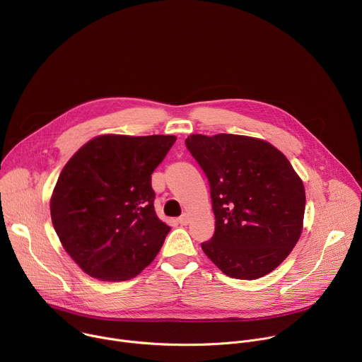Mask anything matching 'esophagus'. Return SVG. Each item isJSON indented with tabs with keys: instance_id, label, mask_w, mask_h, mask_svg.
<instances>
[{
	"instance_id": "esophagus-1",
	"label": "esophagus",
	"mask_w": 362,
	"mask_h": 362,
	"mask_svg": "<svg viewBox=\"0 0 362 362\" xmlns=\"http://www.w3.org/2000/svg\"><path fill=\"white\" fill-rule=\"evenodd\" d=\"M177 222H179L182 226H186V225L189 223V216H187V215H182V216L177 219Z\"/></svg>"
}]
</instances>
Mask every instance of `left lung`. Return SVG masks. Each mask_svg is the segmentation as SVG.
<instances>
[{
    "mask_svg": "<svg viewBox=\"0 0 362 362\" xmlns=\"http://www.w3.org/2000/svg\"><path fill=\"white\" fill-rule=\"evenodd\" d=\"M186 147L211 186L215 233L206 256L228 276L257 279L278 268L299 240L305 189L285 154L239 134H190Z\"/></svg>",
    "mask_w": 362,
    "mask_h": 362,
    "instance_id": "obj_1",
    "label": "left lung"
}]
</instances>
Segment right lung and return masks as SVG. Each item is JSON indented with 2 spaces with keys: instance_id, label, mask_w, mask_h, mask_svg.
I'll list each match as a JSON object with an SVG mask.
<instances>
[{
  "instance_id": "add662e5",
  "label": "right lung",
  "mask_w": 362,
  "mask_h": 362,
  "mask_svg": "<svg viewBox=\"0 0 362 362\" xmlns=\"http://www.w3.org/2000/svg\"><path fill=\"white\" fill-rule=\"evenodd\" d=\"M175 136H97L63 168L49 211L66 252L90 276L129 281L159 253L170 228L154 212L151 173Z\"/></svg>"
}]
</instances>
